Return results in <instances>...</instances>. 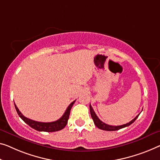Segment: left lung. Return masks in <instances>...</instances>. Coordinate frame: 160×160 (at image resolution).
I'll list each match as a JSON object with an SVG mask.
<instances>
[{
    "mask_svg": "<svg viewBox=\"0 0 160 160\" xmlns=\"http://www.w3.org/2000/svg\"><path fill=\"white\" fill-rule=\"evenodd\" d=\"M90 115H91V117L92 118V120H93V122L95 123V125L97 126L98 128H100V129H102V130H104V131H109V132H111V131H117L121 129V128H124L126 127V126H128L132 124V123H133L135 121L136 119L138 118V116H139L137 115L136 117L130 121V122H128L127 123H126V124H123V125H121V126H111V125H108V124H106V123H103V121H101L100 119L98 117L96 114H95V111H93V109H92L91 105L90 104Z\"/></svg>",
    "mask_w": 160,
    "mask_h": 160,
    "instance_id": "left-lung-1",
    "label": "left lung"
}]
</instances>
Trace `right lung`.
Wrapping results in <instances>:
<instances>
[{"instance_id": "obj_1", "label": "right lung", "mask_w": 160, "mask_h": 160, "mask_svg": "<svg viewBox=\"0 0 160 160\" xmlns=\"http://www.w3.org/2000/svg\"><path fill=\"white\" fill-rule=\"evenodd\" d=\"M75 101L72 102L68 108L66 109L65 113L63 114V116L62 117L57 120L55 121H53V122H39V121H36L34 120H32V119H29L27 117H25L24 116H23V114L21 113L20 111L18 110L17 106H16L15 103V108L16 111H17V113L18 116H20V118L22 119V120L24 121L26 123L31 126V127L34 128V129L39 131V132H57V131L62 130V128L65 127V126L68 123V121L69 119V116H70V110L72 108L73 104L75 103Z\"/></svg>"}]
</instances>
